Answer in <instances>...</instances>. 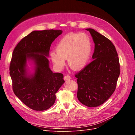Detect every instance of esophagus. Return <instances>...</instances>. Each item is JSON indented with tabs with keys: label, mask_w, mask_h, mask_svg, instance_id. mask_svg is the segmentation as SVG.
Masks as SVG:
<instances>
[{
	"label": "esophagus",
	"mask_w": 135,
	"mask_h": 135,
	"mask_svg": "<svg viewBox=\"0 0 135 135\" xmlns=\"http://www.w3.org/2000/svg\"><path fill=\"white\" fill-rule=\"evenodd\" d=\"M70 79H71V78H70V76L69 75H67L65 76V77H64V80L65 81H68V80H69Z\"/></svg>",
	"instance_id": "34e87169"
}]
</instances>
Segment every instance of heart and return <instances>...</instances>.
Listing matches in <instances>:
<instances>
[{
  "instance_id": "heart-1",
  "label": "heart",
  "mask_w": 135,
  "mask_h": 135,
  "mask_svg": "<svg viewBox=\"0 0 135 135\" xmlns=\"http://www.w3.org/2000/svg\"><path fill=\"white\" fill-rule=\"evenodd\" d=\"M56 52L50 54V58L55 67L62 69L67 59L72 69L80 70L88 65L91 55L90 38L86 33H69L64 36L55 47Z\"/></svg>"
}]
</instances>
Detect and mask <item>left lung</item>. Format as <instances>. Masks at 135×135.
<instances>
[{
    "label": "left lung",
    "instance_id": "left-lung-1",
    "mask_svg": "<svg viewBox=\"0 0 135 135\" xmlns=\"http://www.w3.org/2000/svg\"><path fill=\"white\" fill-rule=\"evenodd\" d=\"M86 30L94 43L93 60L75 75L78 84L77 97L82 104L94 107L104 104L114 92L120 73V64L112 42L93 29Z\"/></svg>",
    "mask_w": 135,
    "mask_h": 135
}]
</instances>
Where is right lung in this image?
Segmentation results:
<instances>
[{
    "label": "right lung",
    "mask_w": 135,
    "mask_h": 135,
    "mask_svg": "<svg viewBox=\"0 0 135 135\" xmlns=\"http://www.w3.org/2000/svg\"><path fill=\"white\" fill-rule=\"evenodd\" d=\"M62 33L61 30L33 31L15 47L9 74L15 94L35 110H45L55 101V93L64 83V75L53 73L49 66L51 44ZM31 62L33 71L27 64Z\"/></svg>",
    "instance_id": "right-lung-1"
}]
</instances>
